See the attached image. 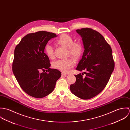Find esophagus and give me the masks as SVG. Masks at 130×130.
<instances>
[{"label":"esophagus","instance_id":"1","mask_svg":"<svg viewBox=\"0 0 130 130\" xmlns=\"http://www.w3.org/2000/svg\"><path fill=\"white\" fill-rule=\"evenodd\" d=\"M67 74H66V73H62V76H67Z\"/></svg>","mask_w":130,"mask_h":130}]
</instances>
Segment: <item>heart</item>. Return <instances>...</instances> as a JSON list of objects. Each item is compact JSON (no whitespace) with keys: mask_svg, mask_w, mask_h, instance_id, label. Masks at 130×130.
Masks as SVG:
<instances>
[{"mask_svg":"<svg viewBox=\"0 0 130 130\" xmlns=\"http://www.w3.org/2000/svg\"><path fill=\"white\" fill-rule=\"evenodd\" d=\"M56 42L58 44L68 48L69 55L73 57L77 58L81 55L83 51L82 44L79 42H74V39L70 36L66 34L62 35L57 39ZM45 52L49 58L52 59L54 58V48L51 45H46ZM74 64V61L72 59L68 58L56 60L53 62V67L62 72L67 73Z\"/></svg>","mask_w":130,"mask_h":130,"instance_id":"heart-1","label":"heart"}]
</instances>
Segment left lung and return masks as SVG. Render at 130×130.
Here are the masks:
<instances>
[{"label":"left lung","mask_w":130,"mask_h":130,"mask_svg":"<svg viewBox=\"0 0 130 130\" xmlns=\"http://www.w3.org/2000/svg\"><path fill=\"white\" fill-rule=\"evenodd\" d=\"M82 38L84 52L76 70L84 72L75 75L76 82L70 86L76 96L88 100L101 93L108 84L114 70L115 63L110 45L103 36L91 28L76 30Z\"/></svg>","instance_id":"obj_1"}]
</instances>
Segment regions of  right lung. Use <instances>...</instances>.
<instances>
[{"label": "right lung", "instance_id": "add662e5", "mask_svg": "<svg viewBox=\"0 0 130 130\" xmlns=\"http://www.w3.org/2000/svg\"><path fill=\"white\" fill-rule=\"evenodd\" d=\"M55 34L45 31L31 33L23 37L14 52L12 71L21 89L28 95L43 98L52 93L61 73L51 69L50 59L44 53L48 41ZM46 70L47 73H40Z\"/></svg>", "mask_w": 130, "mask_h": 130}]
</instances>
